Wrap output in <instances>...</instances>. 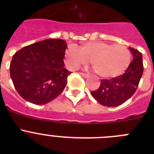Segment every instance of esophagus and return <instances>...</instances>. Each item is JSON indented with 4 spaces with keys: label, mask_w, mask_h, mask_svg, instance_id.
<instances>
[{
    "label": "esophagus",
    "mask_w": 154,
    "mask_h": 154,
    "mask_svg": "<svg viewBox=\"0 0 154 154\" xmlns=\"http://www.w3.org/2000/svg\"><path fill=\"white\" fill-rule=\"evenodd\" d=\"M80 75H81L82 76V77H83V78H85V79H86V78H88V77H89V75L88 74H85V73H80Z\"/></svg>",
    "instance_id": "1"
}]
</instances>
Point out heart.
Wrapping results in <instances>:
<instances>
[{"label": "heart", "mask_w": 154, "mask_h": 154, "mask_svg": "<svg viewBox=\"0 0 154 154\" xmlns=\"http://www.w3.org/2000/svg\"><path fill=\"white\" fill-rule=\"evenodd\" d=\"M131 53L126 46L103 42H87L79 46L69 47L65 51V62L72 70H75L90 61L95 72L101 78L117 77L127 69Z\"/></svg>", "instance_id": "heart-1"}]
</instances>
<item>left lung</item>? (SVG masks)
Wrapping results in <instances>:
<instances>
[{"mask_svg": "<svg viewBox=\"0 0 154 154\" xmlns=\"http://www.w3.org/2000/svg\"><path fill=\"white\" fill-rule=\"evenodd\" d=\"M133 59L125 73L112 78L102 79L99 89L91 92L96 101L108 107L118 106L133 96L138 87L143 72L142 53L130 47Z\"/></svg>", "mask_w": 154, "mask_h": 154, "instance_id": "left-lung-1", "label": "left lung"}]
</instances>
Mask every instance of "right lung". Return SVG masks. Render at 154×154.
<instances>
[{"label":"right lung","instance_id":"1","mask_svg":"<svg viewBox=\"0 0 154 154\" xmlns=\"http://www.w3.org/2000/svg\"><path fill=\"white\" fill-rule=\"evenodd\" d=\"M66 48L62 39H45L24 47L13 55L11 78L23 99L43 105L63 91L71 74L64 68Z\"/></svg>","mask_w":154,"mask_h":154}]
</instances>
